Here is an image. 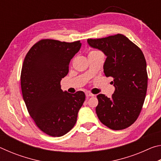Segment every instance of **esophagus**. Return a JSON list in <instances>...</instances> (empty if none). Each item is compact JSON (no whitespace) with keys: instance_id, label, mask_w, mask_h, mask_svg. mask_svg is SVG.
Returning a JSON list of instances; mask_svg holds the SVG:
<instances>
[{"instance_id":"34e87169","label":"esophagus","mask_w":161,"mask_h":161,"mask_svg":"<svg viewBox=\"0 0 161 161\" xmlns=\"http://www.w3.org/2000/svg\"><path fill=\"white\" fill-rule=\"evenodd\" d=\"M85 94H86V97L87 98H88V97H94V94H92V93H90V92H86Z\"/></svg>"}]
</instances>
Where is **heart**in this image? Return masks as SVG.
<instances>
[{
    "mask_svg": "<svg viewBox=\"0 0 161 161\" xmlns=\"http://www.w3.org/2000/svg\"><path fill=\"white\" fill-rule=\"evenodd\" d=\"M93 52H96V51H92V52H91V53H93Z\"/></svg>",
    "mask_w": 161,
    "mask_h": 161,
    "instance_id": "b5f03b06",
    "label": "heart"
}]
</instances>
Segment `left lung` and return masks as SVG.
I'll use <instances>...</instances> for the list:
<instances>
[{"label": "left lung", "instance_id": "8db88e82", "mask_svg": "<svg viewBox=\"0 0 161 161\" xmlns=\"http://www.w3.org/2000/svg\"><path fill=\"white\" fill-rule=\"evenodd\" d=\"M87 42L107 56L103 72L106 77L114 78L115 87L111 98L97 95L98 118L111 129H126L139 116L146 95L148 75L142 51L121 34L88 39Z\"/></svg>", "mask_w": 161, "mask_h": 161}]
</instances>
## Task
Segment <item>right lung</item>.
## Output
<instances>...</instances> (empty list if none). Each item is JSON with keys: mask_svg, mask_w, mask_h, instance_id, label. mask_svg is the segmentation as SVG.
Here are the masks:
<instances>
[{"mask_svg": "<svg viewBox=\"0 0 161 161\" xmlns=\"http://www.w3.org/2000/svg\"><path fill=\"white\" fill-rule=\"evenodd\" d=\"M81 46L80 41L41 40L24 59L20 76L23 100L37 126L49 136L59 137L69 132L85 100L83 92L70 94L60 85Z\"/></svg>", "mask_w": 161, "mask_h": 161, "instance_id": "1", "label": "right lung"}]
</instances>
